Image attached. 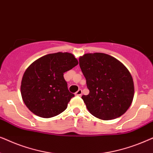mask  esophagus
Returning a JSON list of instances; mask_svg holds the SVG:
<instances>
[{"mask_svg": "<svg viewBox=\"0 0 153 153\" xmlns=\"http://www.w3.org/2000/svg\"><path fill=\"white\" fill-rule=\"evenodd\" d=\"M81 95H82V91H81V89L78 90V91L75 93V95H76V96H81Z\"/></svg>", "mask_w": 153, "mask_h": 153, "instance_id": "34e87169", "label": "esophagus"}]
</instances>
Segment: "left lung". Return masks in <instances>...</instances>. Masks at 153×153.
I'll use <instances>...</instances> for the list:
<instances>
[{
    "mask_svg": "<svg viewBox=\"0 0 153 153\" xmlns=\"http://www.w3.org/2000/svg\"><path fill=\"white\" fill-rule=\"evenodd\" d=\"M79 65L90 91L88 95L81 97L88 111L104 120L124 114L134 95L132 76L126 67L103 53L80 56Z\"/></svg>",
    "mask_w": 153,
    "mask_h": 153,
    "instance_id": "obj_1",
    "label": "left lung"
}]
</instances>
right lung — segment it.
<instances>
[{"label": "right lung", "mask_w": 153, "mask_h": 153, "mask_svg": "<svg viewBox=\"0 0 153 153\" xmlns=\"http://www.w3.org/2000/svg\"><path fill=\"white\" fill-rule=\"evenodd\" d=\"M78 63L73 54L58 52L44 56L30 64L21 84L22 100L28 109L45 118L64 111L74 95L68 91L63 73Z\"/></svg>", "instance_id": "1"}]
</instances>
